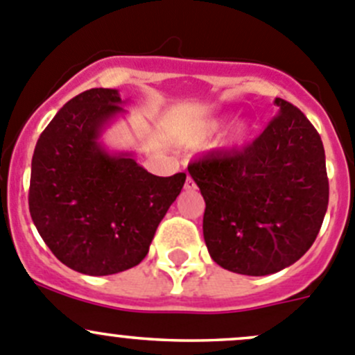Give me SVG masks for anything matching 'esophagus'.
Wrapping results in <instances>:
<instances>
[{
    "instance_id": "1",
    "label": "esophagus",
    "mask_w": 355,
    "mask_h": 355,
    "mask_svg": "<svg viewBox=\"0 0 355 355\" xmlns=\"http://www.w3.org/2000/svg\"><path fill=\"white\" fill-rule=\"evenodd\" d=\"M196 188V184H195V181H193L191 178H186V181H184V189H195Z\"/></svg>"
}]
</instances>
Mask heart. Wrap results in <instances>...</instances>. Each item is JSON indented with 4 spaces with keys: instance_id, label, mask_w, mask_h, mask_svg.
I'll use <instances>...</instances> for the list:
<instances>
[{
    "instance_id": "1",
    "label": "heart",
    "mask_w": 355,
    "mask_h": 355,
    "mask_svg": "<svg viewBox=\"0 0 355 355\" xmlns=\"http://www.w3.org/2000/svg\"><path fill=\"white\" fill-rule=\"evenodd\" d=\"M227 122V117H216V119H210V121L203 122V124H200L198 128L195 129V131L191 132V136H189V139L195 143H200V141H205V139L212 138L214 135H217V132L220 131V129L224 128V124ZM247 125L245 124H236L233 129L230 131V135H227L226 138V145H234V143H240L241 139L247 136Z\"/></svg>"
}]
</instances>
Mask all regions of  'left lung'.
I'll return each instance as SVG.
<instances>
[{"instance_id": "8db88e82", "label": "left lung", "mask_w": 355, "mask_h": 355, "mask_svg": "<svg viewBox=\"0 0 355 355\" xmlns=\"http://www.w3.org/2000/svg\"><path fill=\"white\" fill-rule=\"evenodd\" d=\"M278 114L240 152L210 153L188 166L205 200L203 238L227 271L275 275L311 248L328 209L321 136L276 98Z\"/></svg>"}]
</instances>
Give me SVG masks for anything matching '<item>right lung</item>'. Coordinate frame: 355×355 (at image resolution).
Wrapping results in <instances>:
<instances>
[{"label": "right lung", "instance_id": "1", "mask_svg": "<svg viewBox=\"0 0 355 355\" xmlns=\"http://www.w3.org/2000/svg\"><path fill=\"white\" fill-rule=\"evenodd\" d=\"M124 103L117 89L84 91L60 108L34 148L33 223L55 257L83 275L138 266L186 181L184 173L153 176L135 153L101 145L103 129L125 114Z\"/></svg>", "mask_w": 355, "mask_h": 355}]
</instances>
